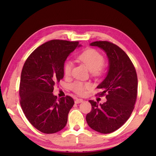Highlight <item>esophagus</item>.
I'll use <instances>...</instances> for the list:
<instances>
[{
  "label": "esophagus",
  "mask_w": 156,
  "mask_h": 156,
  "mask_svg": "<svg viewBox=\"0 0 156 156\" xmlns=\"http://www.w3.org/2000/svg\"><path fill=\"white\" fill-rule=\"evenodd\" d=\"M83 102V100H82V99H81V98H77V99H76L75 103L76 104H79V103H80V102Z\"/></svg>",
  "instance_id": "obj_1"
}]
</instances>
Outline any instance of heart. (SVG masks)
<instances>
[{"label":"heart","mask_w":156,"mask_h":156,"mask_svg":"<svg viewBox=\"0 0 156 156\" xmlns=\"http://www.w3.org/2000/svg\"><path fill=\"white\" fill-rule=\"evenodd\" d=\"M78 60L87 66L92 74L99 75L102 72V64L104 63V58L100 53L94 49H87L78 56ZM72 64L71 62L65 63L64 72L66 76H69L71 74ZM92 84L90 82H83L76 81L70 86L72 90L76 94L82 95L87 90L91 88Z\"/></svg>","instance_id":"1"}]
</instances>
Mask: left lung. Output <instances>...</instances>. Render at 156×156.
<instances>
[{"label":"left lung","mask_w":156,"mask_h":156,"mask_svg":"<svg viewBox=\"0 0 156 156\" xmlns=\"http://www.w3.org/2000/svg\"><path fill=\"white\" fill-rule=\"evenodd\" d=\"M90 45L102 49L108 58L107 74L97 87L102 90L98 94L106 95L107 101L98 104L89 101L92 111L86 119L93 130L110 133L124 125L133 111L137 94V73L129 56L117 45L100 41Z\"/></svg>","instance_id":"obj_1"}]
</instances>
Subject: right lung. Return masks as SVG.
I'll use <instances>...</instances> for the list:
<instances>
[{
	"mask_svg": "<svg viewBox=\"0 0 156 156\" xmlns=\"http://www.w3.org/2000/svg\"><path fill=\"white\" fill-rule=\"evenodd\" d=\"M80 46L78 41L51 40L35 49L23 66L20 104L28 121L42 133H55L67 123L74 101L69 96L58 99L53 91L64 78L66 59Z\"/></svg>",
	"mask_w": 156,
	"mask_h": 156,
	"instance_id": "obj_1",
	"label": "right lung"
}]
</instances>
